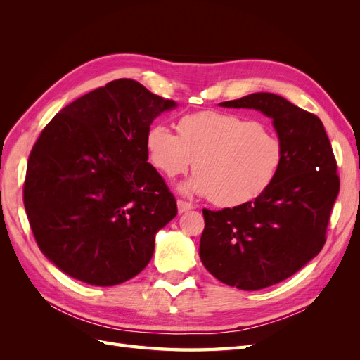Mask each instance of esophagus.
Wrapping results in <instances>:
<instances>
[{
  "label": "esophagus",
  "instance_id": "34e87169",
  "mask_svg": "<svg viewBox=\"0 0 360 360\" xmlns=\"http://www.w3.org/2000/svg\"><path fill=\"white\" fill-rule=\"evenodd\" d=\"M177 209H179V213H184V212H189V210H192V209H193V205H192V204H189V202H186V201H181V200H179V201H177Z\"/></svg>",
  "mask_w": 360,
  "mask_h": 360
}]
</instances>
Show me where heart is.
Instances as JSON below:
<instances>
[{
    "instance_id": "heart-1",
    "label": "heart",
    "mask_w": 360,
    "mask_h": 360,
    "mask_svg": "<svg viewBox=\"0 0 360 360\" xmlns=\"http://www.w3.org/2000/svg\"><path fill=\"white\" fill-rule=\"evenodd\" d=\"M177 130L179 135L162 123L148 127L144 144L150 163L168 179L184 174L195 163L197 172L179 189L210 197L213 204L226 209L266 193L285 160L279 136L242 115L188 114L177 122Z\"/></svg>"
}]
</instances>
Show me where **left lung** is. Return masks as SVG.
<instances>
[{"mask_svg": "<svg viewBox=\"0 0 360 360\" xmlns=\"http://www.w3.org/2000/svg\"><path fill=\"white\" fill-rule=\"evenodd\" d=\"M222 108L255 110L271 118L285 160L255 201L202 210L200 258L224 284L257 291L290 278L317 257L340 192L336 160L321 120L274 93H252Z\"/></svg>", "mask_w": 360, "mask_h": 360, "instance_id": "left-lung-1", "label": "left lung"}]
</instances>
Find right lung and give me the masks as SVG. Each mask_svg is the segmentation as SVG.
Returning a JSON list of instances; mask_svg holds the SVG:
<instances>
[{
	"label": "right lung",
	"instance_id": "obj_1",
	"mask_svg": "<svg viewBox=\"0 0 360 360\" xmlns=\"http://www.w3.org/2000/svg\"><path fill=\"white\" fill-rule=\"evenodd\" d=\"M174 101L117 79L53 117L31 150L24 204L36 242L63 274L111 287L150 263L177 204L148 163L146 134Z\"/></svg>",
	"mask_w": 360,
	"mask_h": 360
}]
</instances>
